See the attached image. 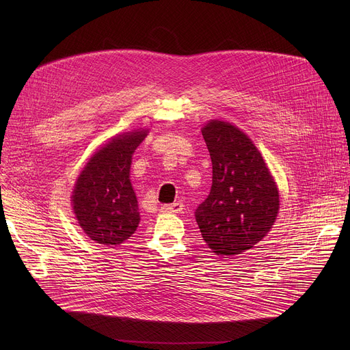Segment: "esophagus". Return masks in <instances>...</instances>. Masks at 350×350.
<instances>
[{
	"instance_id": "obj_1",
	"label": "esophagus",
	"mask_w": 350,
	"mask_h": 350,
	"mask_svg": "<svg viewBox=\"0 0 350 350\" xmlns=\"http://www.w3.org/2000/svg\"><path fill=\"white\" fill-rule=\"evenodd\" d=\"M183 204L181 202H174V204H172V205H163L162 208H161V211L163 212V213H180L181 211H183Z\"/></svg>"
}]
</instances>
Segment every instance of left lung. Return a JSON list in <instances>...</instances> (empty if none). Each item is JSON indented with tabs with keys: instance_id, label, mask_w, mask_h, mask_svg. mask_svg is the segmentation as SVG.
<instances>
[{
	"instance_id": "left-lung-1",
	"label": "left lung",
	"mask_w": 350,
	"mask_h": 350,
	"mask_svg": "<svg viewBox=\"0 0 350 350\" xmlns=\"http://www.w3.org/2000/svg\"><path fill=\"white\" fill-rule=\"evenodd\" d=\"M212 159V188L195 211L204 241L216 255L254 247L275 221L280 196L260 152L235 126L212 120L202 129Z\"/></svg>"
}]
</instances>
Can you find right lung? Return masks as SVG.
<instances>
[{"label":"right lung","mask_w":350,"mask_h":350,"mask_svg":"<svg viewBox=\"0 0 350 350\" xmlns=\"http://www.w3.org/2000/svg\"><path fill=\"white\" fill-rule=\"evenodd\" d=\"M145 135L142 130L113 138L91 157L77 178L73 211L80 227L98 243L120 245L138 227V204L129 176L133 152Z\"/></svg>","instance_id":"add662e5"}]
</instances>
